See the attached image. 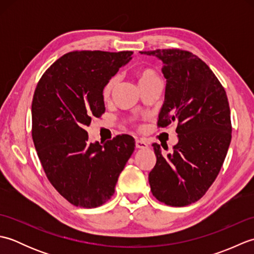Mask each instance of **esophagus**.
Wrapping results in <instances>:
<instances>
[{
    "label": "esophagus",
    "mask_w": 254,
    "mask_h": 254,
    "mask_svg": "<svg viewBox=\"0 0 254 254\" xmlns=\"http://www.w3.org/2000/svg\"><path fill=\"white\" fill-rule=\"evenodd\" d=\"M135 146H136V148H138V149H144V148H147L148 145H147L146 143H145L144 141H142V139H136Z\"/></svg>",
    "instance_id": "esophagus-1"
}]
</instances>
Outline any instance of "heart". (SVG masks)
Listing matches in <instances>:
<instances>
[{
	"instance_id": "b5f03b06",
	"label": "heart",
	"mask_w": 254,
	"mask_h": 254,
	"mask_svg": "<svg viewBox=\"0 0 254 254\" xmlns=\"http://www.w3.org/2000/svg\"><path fill=\"white\" fill-rule=\"evenodd\" d=\"M137 78H138L139 85H142V84L149 82V80H152V79L158 78V76H157V74L153 71V69L143 68V69H139V71L137 72ZM118 82H119V76H117L116 75V76H112L106 83L104 88H102V98H104L105 101H108L110 99V97L113 93V90H115Z\"/></svg>"
}]
</instances>
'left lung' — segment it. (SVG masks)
Instances as JSON below:
<instances>
[{
  "label": "left lung",
  "instance_id": "obj_1",
  "mask_svg": "<svg viewBox=\"0 0 254 254\" xmlns=\"http://www.w3.org/2000/svg\"><path fill=\"white\" fill-rule=\"evenodd\" d=\"M163 61L165 101L158 127L177 124L178 144L163 155L153 144L156 165L148 181L153 195L170 206L198 201L222 168L231 141L228 98L207 64L180 49L141 51Z\"/></svg>",
  "mask_w": 254,
  "mask_h": 254
}]
</instances>
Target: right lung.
Returning <instances> with one entry per match:
<instances>
[{
  "instance_id": "right-lung-1",
  "label": "right lung",
  "mask_w": 254,
  "mask_h": 254,
  "mask_svg": "<svg viewBox=\"0 0 254 254\" xmlns=\"http://www.w3.org/2000/svg\"><path fill=\"white\" fill-rule=\"evenodd\" d=\"M132 51H73L42 75L32 98V141L46 176L75 206L93 208L109 199L131 157L127 134L90 143L85 130L105 112L102 88Z\"/></svg>"
}]
</instances>
